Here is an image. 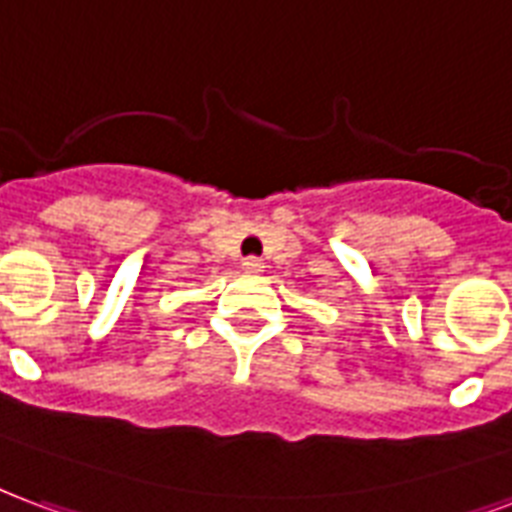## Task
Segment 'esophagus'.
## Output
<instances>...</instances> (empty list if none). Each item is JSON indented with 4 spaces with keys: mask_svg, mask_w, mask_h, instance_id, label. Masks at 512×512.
Segmentation results:
<instances>
[{
    "mask_svg": "<svg viewBox=\"0 0 512 512\" xmlns=\"http://www.w3.org/2000/svg\"><path fill=\"white\" fill-rule=\"evenodd\" d=\"M241 266H244L246 271L257 274V271H263V260H260V257H244V263H241Z\"/></svg>",
    "mask_w": 512,
    "mask_h": 512,
    "instance_id": "esophagus-1",
    "label": "esophagus"
}]
</instances>
